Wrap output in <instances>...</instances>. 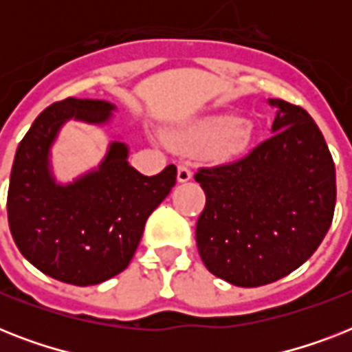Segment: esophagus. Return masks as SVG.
<instances>
[{"mask_svg":"<svg viewBox=\"0 0 352 352\" xmlns=\"http://www.w3.org/2000/svg\"><path fill=\"white\" fill-rule=\"evenodd\" d=\"M192 175H193L192 170H190L188 166L181 164L179 168H177V181L179 182H188L190 179H192Z\"/></svg>","mask_w":352,"mask_h":352,"instance_id":"obj_1","label":"esophagus"}]
</instances>
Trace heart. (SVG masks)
Segmentation results:
<instances>
[{
	"label": "heart",
	"mask_w": 352,
	"mask_h": 352,
	"mask_svg": "<svg viewBox=\"0 0 352 352\" xmlns=\"http://www.w3.org/2000/svg\"><path fill=\"white\" fill-rule=\"evenodd\" d=\"M252 137L254 122L250 118L208 115L173 129L168 140L182 149L203 148L204 155L212 160H228L243 153Z\"/></svg>",
	"instance_id": "obj_1"
}]
</instances>
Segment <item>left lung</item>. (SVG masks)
Returning a JSON list of instances; mask_svg holds the SVG:
<instances>
[{"label":"left lung","mask_w":352,"mask_h":352,"mask_svg":"<svg viewBox=\"0 0 352 352\" xmlns=\"http://www.w3.org/2000/svg\"><path fill=\"white\" fill-rule=\"evenodd\" d=\"M268 104L278 109L272 137L245 159L195 173L206 193L199 256L235 287H261L301 267L331 228L336 204V170L316 122L289 102Z\"/></svg>","instance_id":"left-lung-1"}]
</instances>
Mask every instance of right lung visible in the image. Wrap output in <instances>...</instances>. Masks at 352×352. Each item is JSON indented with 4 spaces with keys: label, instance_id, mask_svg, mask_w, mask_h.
<instances>
[{
    "label": "right lung",
    "instance_id": "right-lung-1",
    "mask_svg": "<svg viewBox=\"0 0 352 352\" xmlns=\"http://www.w3.org/2000/svg\"><path fill=\"white\" fill-rule=\"evenodd\" d=\"M115 111L106 100L54 102L16 149L7 197L14 243L27 261L63 283L98 285L127 268L146 221L175 186V166L142 175L127 162L122 140L109 142L95 170L67 184L56 181L51 149L60 129L69 120L106 126Z\"/></svg>",
    "mask_w": 352,
    "mask_h": 352
}]
</instances>
